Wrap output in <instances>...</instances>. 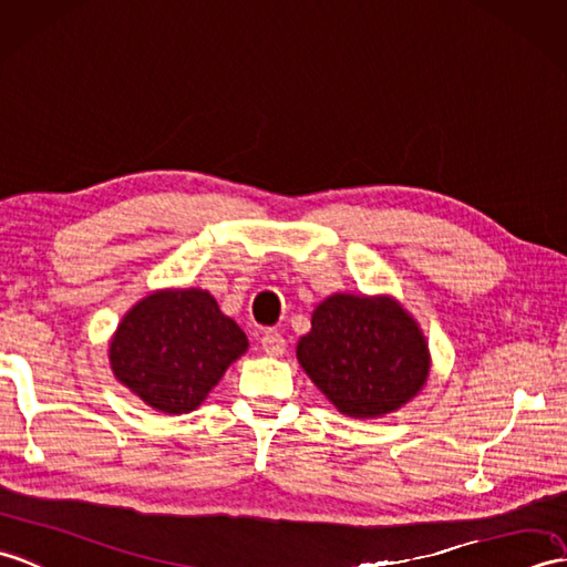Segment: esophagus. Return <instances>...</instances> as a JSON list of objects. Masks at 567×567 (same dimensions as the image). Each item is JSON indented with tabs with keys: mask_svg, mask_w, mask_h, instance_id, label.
I'll return each mask as SVG.
<instances>
[{
	"mask_svg": "<svg viewBox=\"0 0 567 567\" xmlns=\"http://www.w3.org/2000/svg\"><path fill=\"white\" fill-rule=\"evenodd\" d=\"M260 346L268 354H282L285 352V336L280 331H266L262 333Z\"/></svg>",
	"mask_w": 567,
	"mask_h": 567,
	"instance_id": "34e87169",
	"label": "esophagus"
}]
</instances>
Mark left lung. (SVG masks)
I'll return each instance as SVG.
<instances>
[{"instance_id":"8db88e82","label":"left lung","mask_w":567,"mask_h":567,"mask_svg":"<svg viewBox=\"0 0 567 567\" xmlns=\"http://www.w3.org/2000/svg\"><path fill=\"white\" fill-rule=\"evenodd\" d=\"M297 360L323 396L350 417H379L417 396L430 350L415 319L393 297L333 295L311 313Z\"/></svg>"}]
</instances>
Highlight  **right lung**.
<instances>
[{
  "label": "right lung",
  "instance_id": "1",
  "mask_svg": "<svg viewBox=\"0 0 567 567\" xmlns=\"http://www.w3.org/2000/svg\"><path fill=\"white\" fill-rule=\"evenodd\" d=\"M248 350L205 289H159L130 309L111 340L115 379L168 415L190 413Z\"/></svg>",
  "mask_w": 567,
  "mask_h": 567
}]
</instances>
